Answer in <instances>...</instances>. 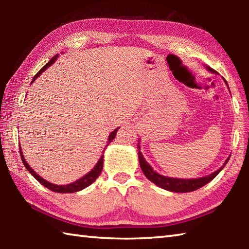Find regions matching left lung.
Listing matches in <instances>:
<instances>
[{
  "instance_id": "8db88e82",
  "label": "left lung",
  "mask_w": 249,
  "mask_h": 249,
  "mask_svg": "<svg viewBox=\"0 0 249 249\" xmlns=\"http://www.w3.org/2000/svg\"><path fill=\"white\" fill-rule=\"evenodd\" d=\"M206 69L211 71V72L216 73V71L212 68H210V67H206ZM224 81L227 84L225 79ZM137 149H138V158H140V166L142 168V172H144V175L147 177V179H149L151 182H154L156 185H158L160 188L165 189V190L171 191V192H178V193L195 191V190H197V189L202 188L206 183H209L210 181H212L218 174H220V171L225 167V165L230 159L227 158V160L224 162V165H223L220 169L209 176L202 177V178H196V179H179V178H171V177H165L157 174V172L150 167L149 163L146 161L144 156H142V154L141 153L140 142L137 144Z\"/></svg>"
}]
</instances>
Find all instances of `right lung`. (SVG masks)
Segmentation results:
<instances>
[{
  "label": "right lung",
  "mask_w": 249,
  "mask_h": 249,
  "mask_svg": "<svg viewBox=\"0 0 249 249\" xmlns=\"http://www.w3.org/2000/svg\"><path fill=\"white\" fill-rule=\"evenodd\" d=\"M57 57H58V54H56V56H53L52 59H50V60L47 62V64H46V65L43 67V68H41V69L38 71V72H37V73L35 74V77L33 78L32 82L35 81L36 78H38L39 75H40L41 73H43L46 69L48 68V67L52 66V65L53 64V62L56 61ZM117 129H119V127L113 130V132H112L111 134H109V136H108V138H107V146H108L109 142H111L115 138ZM19 146H20V145H19ZM107 146H105V148H107ZM105 148H104V150H105ZM19 153H20V158H22V161H23V163H24L25 168H26V169H27L29 172H31L34 178H35L37 181H38V182H40L43 185H45L46 188L49 189V190H52V191H53V192H58V193H73V192H78V191H80V190H82V189H84V188L89 187L90 184H92V183L94 182V181L96 180V178H98V177L100 176L101 171H102V169H103V158H104V156L102 155V156H101V158L99 159V161L96 162V165L94 166L93 169H92L90 172H88V174H87L86 176H83L82 178H80L79 180L74 181V182H72V183H69V184H66V185H58V184H53V183L48 182V181H46L44 178H41L40 176L37 175L36 172L34 171L31 167H29V165L26 162V160H25V158H24V156H23V153H22V149H20V147H19Z\"/></svg>",
  "instance_id": "right-lung-1"
}]
</instances>
